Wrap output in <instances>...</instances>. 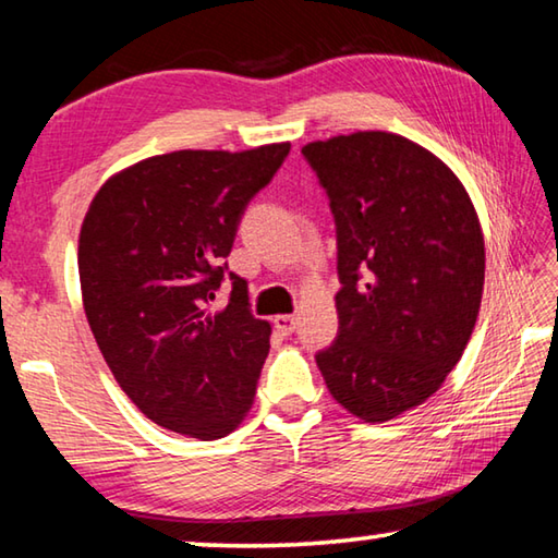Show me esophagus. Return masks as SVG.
Segmentation results:
<instances>
[{"instance_id": "1", "label": "esophagus", "mask_w": 558, "mask_h": 558, "mask_svg": "<svg viewBox=\"0 0 558 558\" xmlns=\"http://www.w3.org/2000/svg\"><path fill=\"white\" fill-rule=\"evenodd\" d=\"M272 325H276V329L280 335H292L295 332V327H298V317L295 315H276L272 317Z\"/></svg>"}]
</instances>
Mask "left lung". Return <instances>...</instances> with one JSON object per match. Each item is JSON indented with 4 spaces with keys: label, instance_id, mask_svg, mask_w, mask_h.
<instances>
[{
    "label": "left lung",
    "instance_id": "1",
    "mask_svg": "<svg viewBox=\"0 0 558 558\" xmlns=\"http://www.w3.org/2000/svg\"><path fill=\"white\" fill-rule=\"evenodd\" d=\"M337 226V339L317 352L332 399L364 423L436 393L475 329L485 239L452 169L393 132L302 147Z\"/></svg>",
    "mask_w": 558,
    "mask_h": 558
}]
</instances>
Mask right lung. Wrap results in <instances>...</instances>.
Masks as SVG:
<instances>
[{
	"label": "right lung",
	"mask_w": 558,
	"mask_h": 558,
	"mask_svg": "<svg viewBox=\"0 0 558 558\" xmlns=\"http://www.w3.org/2000/svg\"><path fill=\"white\" fill-rule=\"evenodd\" d=\"M288 153L290 143L179 149L122 169L93 196L78 239L83 307L120 389L157 426L216 440L251 411L270 323L253 317L248 282L223 258ZM226 275L230 302L211 314Z\"/></svg>",
	"instance_id": "1"
}]
</instances>
